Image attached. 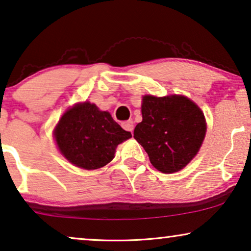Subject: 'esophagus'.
<instances>
[{"instance_id":"1","label":"esophagus","mask_w":251,"mask_h":251,"mask_svg":"<svg viewBox=\"0 0 251 251\" xmlns=\"http://www.w3.org/2000/svg\"><path fill=\"white\" fill-rule=\"evenodd\" d=\"M122 126H123V129L126 130V131H130V132L133 131V122L131 121V120L123 122L122 123Z\"/></svg>"}]
</instances>
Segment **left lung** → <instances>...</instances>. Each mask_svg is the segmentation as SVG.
Wrapping results in <instances>:
<instances>
[{
    "label": "left lung",
    "mask_w": 251,
    "mask_h": 251,
    "mask_svg": "<svg viewBox=\"0 0 251 251\" xmlns=\"http://www.w3.org/2000/svg\"><path fill=\"white\" fill-rule=\"evenodd\" d=\"M142 114L133 138L146 151L153 167L164 174L183 169L204 139L207 126L201 109L184 96H145Z\"/></svg>",
    "instance_id": "obj_1"
}]
</instances>
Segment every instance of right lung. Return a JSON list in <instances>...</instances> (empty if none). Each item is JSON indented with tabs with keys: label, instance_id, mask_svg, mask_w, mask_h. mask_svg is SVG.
I'll list each match as a JSON object with an SVG mask.
<instances>
[{
	"label": "right lung",
	"instance_id": "obj_1",
	"mask_svg": "<svg viewBox=\"0 0 251 251\" xmlns=\"http://www.w3.org/2000/svg\"><path fill=\"white\" fill-rule=\"evenodd\" d=\"M131 137L108 112L90 102L75 105L61 116L54 138L61 154L78 168L94 170L111 162L119 144Z\"/></svg>",
	"mask_w": 251,
	"mask_h": 251
}]
</instances>
